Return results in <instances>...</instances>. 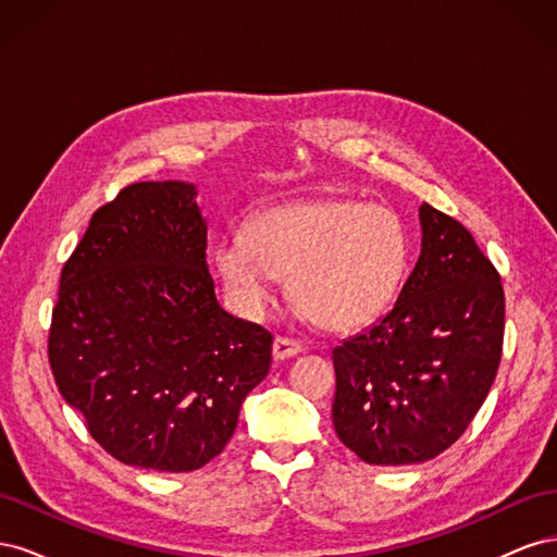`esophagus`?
<instances>
[{
  "label": "esophagus",
  "instance_id": "1",
  "mask_svg": "<svg viewBox=\"0 0 557 557\" xmlns=\"http://www.w3.org/2000/svg\"><path fill=\"white\" fill-rule=\"evenodd\" d=\"M297 352H301V344L297 339H293V336H283V334L276 336L274 339V358L276 360L293 358V356H297Z\"/></svg>",
  "mask_w": 557,
  "mask_h": 557
}]
</instances>
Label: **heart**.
<instances>
[{"instance_id": "heart-1", "label": "heart", "mask_w": 557, "mask_h": 557, "mask_svg": "<svg viewBox=\"0 0 557 557\" xmlns=\"http://www.w3.org/2000/svg\"><path fill=\"white\" fill-rule=\"evenodd\" d=\"M407 264L399 215L356 199L278 207L250 223L246 242L230 237L218 248L221 274L246 311H262L276 276H290L299 313L334 332L364 327L391 307Z\"/></svg>"}]
</instances>
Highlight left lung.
Instances as JSON below:
<instances>
[{
  "label": "left lung",
  "mask_w": 557,
  "mask_h": 557,
  "mask_svg": "<svg viewBox=\"0 0 557 557\" xmlns=\"http://www.w3.org/2000/svg\"><path fill=\"white\" fill-rule=\"evenodd\" d=\"M423 250L374 327L332 350L336 436L369 465H416L460 440L502 360L504 288L469 230L420 207Z\"/></svg>",
  "instance_id": "obj_1"
}]
</instances>
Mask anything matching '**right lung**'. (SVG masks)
I'll return each mask as SVG.
<instances>
[{
  "mask_svg": "<svg viewBox=\"0 0 557 557\" xmlns=\"http://www.w3.org/2000/svg\"><path fill=\"white\" fill-rule=\"evenodd\" d=\"M272 342L218 305L193 185L144 181L92 213L64 262L48 362L109 455L176 474L223 453Z\"/></svg>",
  "mask_w": 557,
  "mask_h": 557,
  "instance_id": "obj_1",
  "label": "right lung"
}]
</instances>
